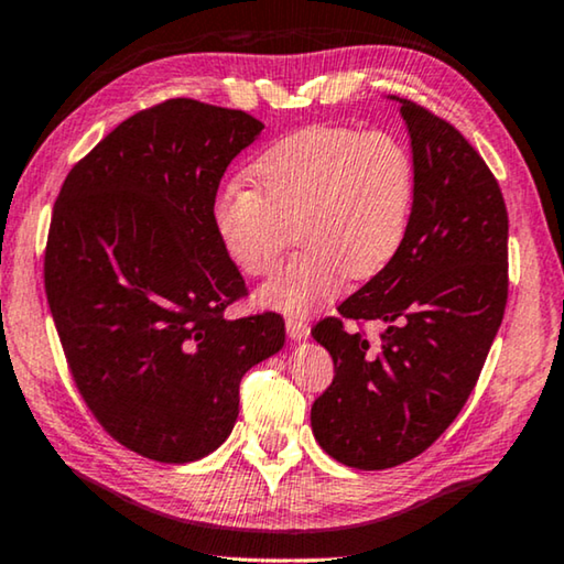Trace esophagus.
Segmentation results:
<instances>
[{"instance_id":"1","label":"esophagus","mask_w":564,"mask_h":564,"mask_svg":"<svg viewBox=\"0 0 564 564\" xmlns=\"http://www.w3.org/2000/svg\"><path fill=\"white\" fill-rule=\"evenodd\" d=\"M284 325H288V336L292 338V340H305V338H310V325L302 321V317H297V315H292V317H288V321H284Z\"/></svg>"}]
</instances>
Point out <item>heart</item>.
<instances>
[{
    "mask_svg": "<svg viewBox=\"0 0 564 564\" xmlns=\"http://www.w3.org/2000/svg\"><path fill=\"white\" fill-rule=\"evenodd\" d=\"M254 187L226 183L210 221L241 274L264 276L295 224L300 254L259 292V305L288 315L315 313L338 297L346 276L369 280L391 264L410 234L417 170L387 132L305 127L251 162Z\"/></svg>",
    "mask_w": 564,
    "mask_h": 564,
    "instance_id": "1",
    "label": "heart"
}]
</instances>
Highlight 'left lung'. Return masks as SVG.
<instances>
[{"instance_id": "1", "label": "left lung", "mask_w": 564, "mask_h": 564, "mask_svg": "<svg viewBox=\"0 0 564 564\" xmlns=\"http://www.w3.org/2000/svg\"><path fill=\"white\" fill-rule=\"evenodd\" d=\"M402 106L417 170L410 234L387 269L338 307L379 319V347L325 317L313 338L328 348L333 383L310 410L330 458L383 470L417 458L468 402L509 295V216L484 158L445 119Z\"/></svg>"}]
</instances>
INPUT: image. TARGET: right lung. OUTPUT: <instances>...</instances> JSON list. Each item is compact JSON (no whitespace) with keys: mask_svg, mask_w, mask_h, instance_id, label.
Here are the masks:
<instances>
[{"mask_svg":"<svg viewBox=\"0 0 564 564\" xmlns=\"http://www.w3.org/2000/svg\"><path fill=\"white\" fill-rule=\"evenodd\" d=\"M262 129L170 99L106 134L55 200L45 292L65 361L101 427L150 460L214 453L241 377L284 346L276 313L224 315L247 284L210 221L226 167Z\"/></svg>","mask_w":564,"mask_h":564,"instance_id":"obj_1","label":"right lung"}]
</instances>
